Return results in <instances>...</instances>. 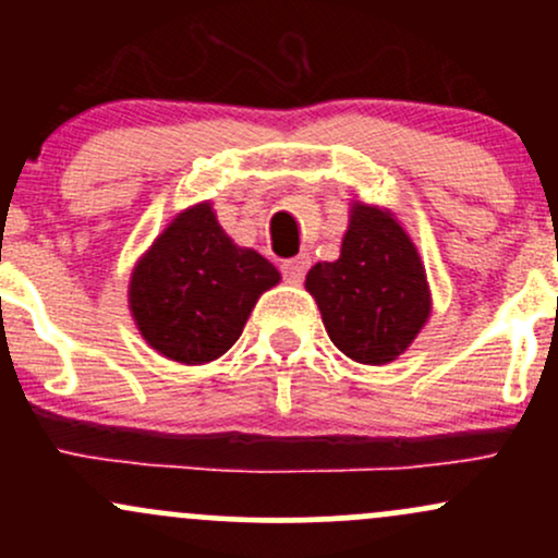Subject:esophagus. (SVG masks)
I'll use <instances>...</instances> for the list:
<instances>
[{
    "mask_svg": "<svg viewBox=\"0 0 558 558\" xmlns=\"http://www.w3.org/2000/svg\"><path fill=\"white\" fill-rule=\"evenodd\" d=\"M280 270H283L288 283H301L306 270H310V257H304V254H301V257L286 259L283 265H280Z\"/></svg>",
    "mask_w": 558,
    "mask_h": 558,
    "instance_id": "1",
    "label": "esophagus"
}]
</instances>
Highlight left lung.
<instances>
[{"mask_svg": "<svg viewBox=\"0 0 558 558\" xmlns=\"http://www.w3.org/2000/svg\"><path fill=\"white\" fill-rule=\"evenodd\" d=\"M306 291L330 341L349 360L388 364L430 317V288L417 246L388 209L354 202L336 262L306 272Z\"/></svg>", "mask_w": 558, "mask_h": 558, "instance_id": "8db88e82", "label": "left lung"}]
</instances>
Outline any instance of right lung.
Returning a JSON list of instances; mask_svg holds the SVG:
<instances>
[{
  "label": "right lung",
  "mask_w": 558,
  "mask_h": 558,
  "mask_svg": "<svg viewBox=\"0 0 558 558\" xmlns=\"http://www.w3.org/2000/svg\"><path fill=\"white\" fill-rule=\"evenodd\" d=\"M280 272L254 248L235 246L213 204L183 209L128 286V304L151 349L181 364H204L239 341L243 325Z\"/></svg>",
  "instance_id": "add662e5"
}]
</instances>
